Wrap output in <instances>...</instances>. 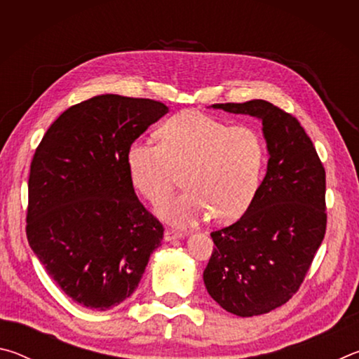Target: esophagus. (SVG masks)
<instances>
[{
	"label": "esophagus",
	"instance_id": "34e87169",
	"mask_svg": "<svg viewBox=\"0 0 359 359\" xmlns=\"http://www.w3.org/2000/svg\"><path fill=\"white\" fill-rule=\"evenodd\" d=\"M184 233H180V231H175V229H166L165 231V241H174V239H180L184 238Z\"/></svg>",
	"mask_w": 359,
	"mask_h": 359
}]
</instances>
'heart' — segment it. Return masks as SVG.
<instances>
[{
  "label": "heart",
  "instance_id": "b5f03b06",
  "mask_svg": "<svg viewBox=\"0 0 359 359\" xmlns=\"http://www.w3.org/2000/svg\"><path fill=\"white\" fill-rule=\"evenodd\" d=\"M160 135L163 142H133L126 161L133 185L154 204L166 199L185 172L188 190L161 205L163 218L193 224L214 214L217 222H231L250 208L266 165L258 131L185 111L166 120Z\"/></svg>",
  "mask_w": 359,
  "mask_h": 359
}]
</instances>
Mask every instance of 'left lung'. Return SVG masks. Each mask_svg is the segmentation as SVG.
Here are the masks:
<instances>
[{"label":"left lung","instance_id":"left-lung-1","mask_svg":"<svg viewBox=\"0 0 359 359\" xmlns=\"http://www.w3.org/2000/svg\"><path fill=\"white\" fill-rule=\"evenodd\" d=\"M263 121L267 172L238 222L210 233L204 269L212 299L238 317L267 313L290 301L326 233V174L299 121L264 100L214 104Z\"/></svg>","mask_w":359,"mask_h":359}]
</instances>
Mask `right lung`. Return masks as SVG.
<instances>
[{
  "mask_svg": "<svg viewBox=\"0 0 359 359\" xmlns=\"http://www.w3.org/2000/svg\"><path fill=\"white\" fill-rule=\"evenodd\" d=\"M166 112L155 100L93 96L66 109L33 155L28 244L63 293L92 311L135 293L161 244L165 228L137 199L126 156Z\"/></svg>",
  "mask_w": 359,
  "mask_h": 359,
  "instance_id": "obj_1",
  "label": "right lung"
}]
</instances>
